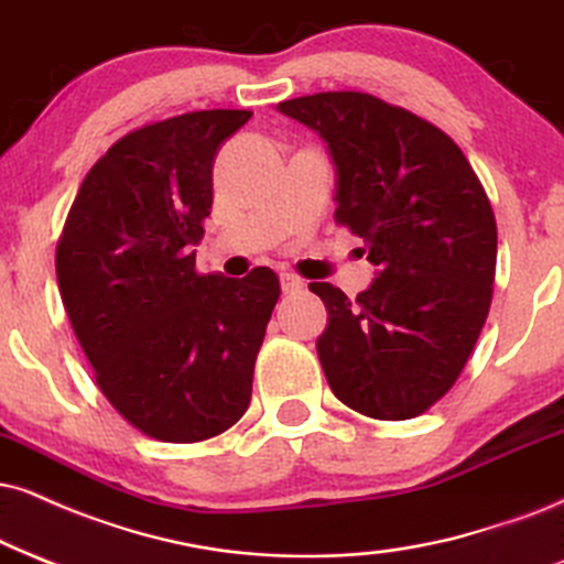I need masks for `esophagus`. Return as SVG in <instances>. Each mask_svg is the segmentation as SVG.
Here are the masks:
<instances>
[{
	"label": "esophagus",
	"mask_w": 564,
	"mask_h": 564,
	"mask_svg": "<svg viewBox=\"0 0 564 564\" xmlns=\"http://www.w3.org/2000/svg\"><path fill=\"white\" fill-rule=\"evenodd\" d=\"M280 284H282V293H301L303 290V280L297 274H290V271H282L280 274Z\"/></svg>",
	"instance_id": "obj_1"
}]
</instances>
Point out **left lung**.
Returning <instances> with one entry per match:
<instances>
[{
    "label": "left lung",
    "mask_w": 564,
    "mask_h": 564,
    "mask_svg": "<svg viewBox=\"0 0 564 564\" xmlns=\"http://www.w3.org/2000/svg\"><path fill=\"white\" fill-rule=\"evenodd\" d=\"M311 128L335 166V219L377 267L350 301L311 282L326 305L316 339L332 392L381 421L421 415L449 392L489 316L497 221L449 135L408 109L358 94L276 104Z\"/></svg>",
    "instance_id": "obj_1"
}]
</instances>
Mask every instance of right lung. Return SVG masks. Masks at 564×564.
Returning a JSON list of instances; mask_svg holds the SVG:
<instances>
[{
	"mask_svg": "<svg viewBox=\"0 0 564 564\" xmlns=\"http://www.w3.org/2000/svg\"><path fill=\"white\" fill-rule=\"evenodd\" d=\"M246 109L145 124L90 166L57 246V282L96 384L159 442H200L242 419L280 297L256 267L242 280L198 274L221 143Z\"/></svg>",
	"mask_w": 564,
	"mask_h": 564,
	"instance_id": "add662e5",
	"label": "right lung"
}]
</instances>
